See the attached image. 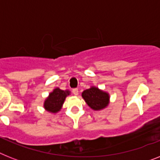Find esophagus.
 Listing matches in <instances>:
<instances>
[{"instance_id": "34e87169", "label": "esophagus", "mask_w": 160, "mask_h": 160, "mask_svg": "<svg viewBox=\"0 0 160 160\" xmlns=\"http://www.w3.org/2000/svg\"><path fill=\"white\" fill-rule=\"evenodd\" d=\"M72 93H73V95H75V96H78V89H77V88H74V89H72Z\"/></svg>"}]
</instances>
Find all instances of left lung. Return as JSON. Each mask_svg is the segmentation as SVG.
<instances>
[{"label":"left lung","mask_w":160,"mask_h":160,"mask_svg":"<svg viewBox=\"0 0 160 160\" xmlns=\"http://www.w3.org/2000/svg\"><path fill=\"white\" fill-rule=\"evenodd\" d=\"M82 96L91 109L94 110H101L108 106L109 103V93L100 90L98 88L92 87L85 90Z\"/></svg>","instance_id":"left-lung-1"}]
</instances>
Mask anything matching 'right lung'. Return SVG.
Listing matches in <instances>:
<instances>
[{
    "instance_id": "right-lung-1",
    "label": "right lung",
    "mask_w": 160,
    "mask_h": 160,
    "mask_svg": "<svg viewBox=\"0 0 160 160\" xmlns=\"http://www.w3.org/2000/svg\"><path fill=\"white\" fill-rule=\"evenodd\" d=\"M70 92L68 90L63 91L59 88H55L53 92L49 94V96L46 99L44 102V108L46 110L51 113H57L62 108L64 100L69 96Z\"/></svg>"
}]
</instances>
